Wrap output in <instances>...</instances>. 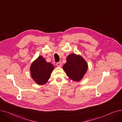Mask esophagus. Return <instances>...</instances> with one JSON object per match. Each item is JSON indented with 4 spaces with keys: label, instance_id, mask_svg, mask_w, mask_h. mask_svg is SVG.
Masks as SVG:
<instances>
[{
    "label": "esophagus",
    "instance_id": "esophagus-1",
    "mask_svg": "<svg viewBox=\"0 0 122 122\" xmlns=\"http://www.w3.org/2000/svg\"><path fill=\"white\" fill-rule=\"evenodd\" d=\"M56 65L57 67H61L62 66V63L61 62H58V63H57L56 64Z\"/></svg>",
    "mask_w": 122,
    "mask_h": 122
}]
</instances>
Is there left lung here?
Here are the masks:
<instances>
[{"label": "left lung", "instance_id": "left-lung-1", "mask_svg": "<svg viewBox=\"0 0 122 122\" xmlns=\"http://www.w3.org/2000/svg\"><path fill=\"white\" fill-rule=\"evenodd\" d=\"M68 77L75 81H79L84 77L88 69L86 61L80 55L69 54L66 63L63 66Z\"/></svg>", "mask_w": 122, "mask_h": 122}]
</instances>
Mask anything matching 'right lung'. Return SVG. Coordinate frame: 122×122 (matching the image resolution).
<instances>
[{"mask_svg": "<svg viewBox=\"0 0 122 122\" xmlns=\"http://www.w3.org/2000/svg\"><path fill=\"white\" fill-rule=\"evenodd\" d=\"M54 69L52 64L47 62L42 56H40L30 65L31 77L37 85H43L50 79Z\"/></svg>", "mask_w": 122, "mask_h": 122, "instance_id": "obj_1", "label": "right lung"}]
</instances>
